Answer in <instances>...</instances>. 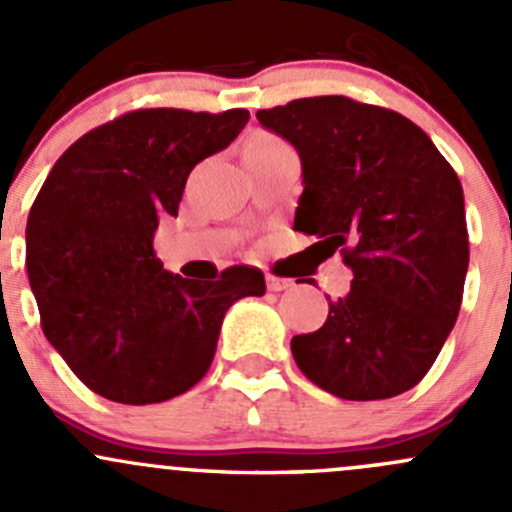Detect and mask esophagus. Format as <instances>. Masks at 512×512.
I'll list each match as a JSON object with an SVG mask.
<instances>
[{
  "label": "esophagus",
  "mask_w": 512,
  "mask_h": 512,
  "mask_svg": "<svg viewBox=\"0 0 512 512\" xmlns=\"http://www.w3.org/2000/svg\"><path fill=\"white\" fill-rule=\"evenodd\" d=\"M292 287H294V280H289V277L267 275V289H270V292H287V289Z\"/></svg>",
  "instance_id": "34e87169"
}]
</instances>
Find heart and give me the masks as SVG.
<instances>
[{
  "instance_id": "obj_1",
  "label": "heart",
  "mask_w": 512,
  "mask_h": 512,
  "mask_svg": "<svg viewBox=\"0 0 512 512\" xmlns=\"http://www.w3.org/2000/svg\"><path fill=\"white\" fill-rule=\"evenodd\" d=\"M275 146H282V143L277 141L275 136H270V133H252V136L247 138L245 151H242V156H245V153L267 151V148H275Z\"/></svg>"
}]
</instances>
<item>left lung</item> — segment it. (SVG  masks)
<instances>
[{
  "label": "left lung",
  "mask_w": 512,
  "mask_h": 512,
  "mask_svg": "<svg viewBox=\"0 0 512 512\" xmlns=\"http://www.w3.org/2000/svg\"><path fill=\"white\" fill-rule=\"evenodd\" d=\"M257 121L302 160L294 230L342 252L352 289L327 322L292 337L319 389L347 401L414 389L446 344L463 299L468 227L456 170L401 113L347 96L297 98Z\"/></svg>",
  "instance_id": "8db88e82"
}]
</instances>
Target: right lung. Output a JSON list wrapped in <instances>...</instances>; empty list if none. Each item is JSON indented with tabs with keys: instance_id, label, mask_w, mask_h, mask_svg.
Wrapping results in <instances>:
<instances>
[{
	"instance_id": "obj_1",
	"label": "right lung",
	"mask_w": 512,
	"mask_h": 512,
	"mask_svg": "<svg viewBox=\"0 0 512 512\" xmlns=\"http://www.w3.org/2000/svg\"><path fill=\"white\" fill-rule=\"evenodd\" d=\"M250 113L141 108L81 136L54 163L27 220L41 329L69 369L118 404H160L213 364L227 309L262 297L257 267L218 282L163 270L153 235L178 215L190 170L223 151Z\"/></svg>"
}]
</instances>
